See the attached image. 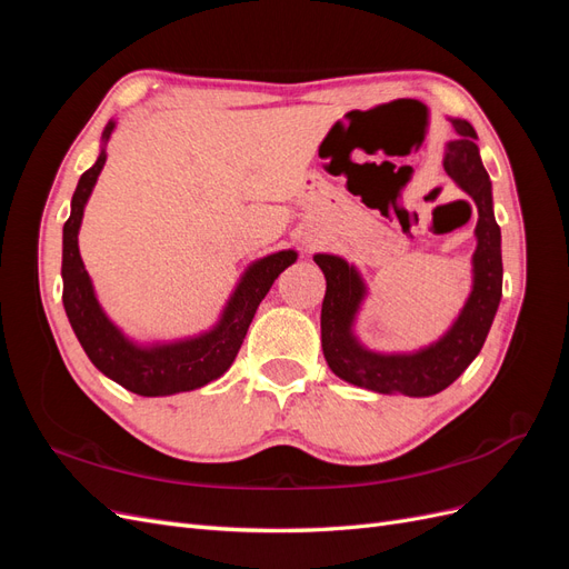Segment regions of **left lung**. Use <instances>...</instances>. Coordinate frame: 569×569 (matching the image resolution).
<instances>
[{
    "instance_id": "8db88e82",
    "label": "left lung",
    "mask_w": 569,
    "mask_h": 569,
    "mask_svg": "<svg viewBox=\"0 0 569 569\" xmlns=\"http://www.w3.org/2000/svg\"><path fill=\"white\" fill-rule=\"evenodd\" d=\"M456 140L443 147V170L477 206V247L472 253V289L460 313L437 341L416 351H372L356 335V320L368 284L347 258L316 253L325 274L320 337L327 366L339 380L377 393L435 396L453 385L481 351L503 295L501 228L493 218L491 180L479 157L477 132L462 118H449Z\"/></svg>"
}]
</instances>
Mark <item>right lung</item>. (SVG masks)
Listing matches in <instances>:
<instances>
[{
	"label": "right lung",
	"instance_id": "right-lung-1",
	"mask_svg": "<svg viewBox=\"0 0 569 569\" xmlns=\"http://www.w3.org/2000/svg\"><path fill=\"white\" fill-rule=\"evenodd\" d=\"M113 130L116 120L111 118L101 132V149L94 166L84 170L78 180L71 199V216L63 226L61 278L66 316L94 368L116 385L140 396L192 391L230 370L258 303L266 299L280 272L297 263L299 253L295 249H282L251 261L209 330L170 341H137L128 337L101 308L78 247L84 206L107 163V144Z\"/></svg>",
	"mask_w": 569,
	"mask_h": 569
}]
</instances>
